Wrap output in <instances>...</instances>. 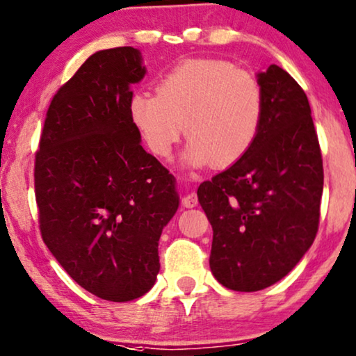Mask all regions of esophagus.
I'll use <instances>...</instances> for the list:
<instances>
[{
  "mask_svg": "<svg viewBox=\"0 0 356 356\" xmlns=\"http://www.w3.org/2000/svg\"><path fill=\"white\" fill-rule=\"evenodd\" d=\"M181 204L184 207H195V206H197V196L195 195V193H189V195H186L181 200Z\"/></svg>",
  "mask_w": 356,
  "mask_h": 356,
  "instance_id": "obj_1",
  "label": "esophagus"
}]
</instances>
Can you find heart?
<instances>
[{"label":"heart","instance_id":"1","mask_svg":"<svg viewBox=\"0 0 356 356\" xmlns=\"http://www.w3.org/2000/svg\"><path fill=\"white\" fill-rule=\"evenodd\" d=\"M255 76L225 60H188L160 78L156 93L136 91L129 114L145 145L167 156L186 131L189 167H229L252 149L263 121Z\"/></svg>","mask_w":356,"mask_h":356}]
</instances>
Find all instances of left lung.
<instances>
[{"mask_svg":"<svg viewBox=\"0 0 356 356\" xmlns=\"http://www.w3.org/2000/svg\"><path fill=\"white\" fill-rule=\"evenodd\" d=\"M263 121L255 144L197 188L212 225L209 266L225 288L253 293L284 278L312 245L324 188L311 106L278 65L258 73Z\"/></svg>","mask_w":356,"mask_h":356,"instance_id":"8db88e82","label":"left lung"}]
</instances>
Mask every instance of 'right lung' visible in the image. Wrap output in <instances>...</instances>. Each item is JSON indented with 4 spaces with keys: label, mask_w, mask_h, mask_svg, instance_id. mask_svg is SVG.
Returning <instances> with one entry per match:
<instances>
[{
    "label": "right lung",
    "mask_w": 356,
    "mask_h": 356,
    "mask_svg": "<svg viewBox=\"0 0 356 356\" xmlns=\"http://www.w3.org/2000/svg\"><path fill=\"white\" fill-rule=\"evenodd\" d=\"M144 75L134 47L91 55L50 101L35 152L45 245L81 288L113 302L155 284L161 230L179 204L175 177L144 150L129 114Z\"/></svg>",
    "instance_id": "right-lung-1"
}]
</instances>
